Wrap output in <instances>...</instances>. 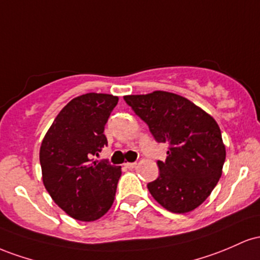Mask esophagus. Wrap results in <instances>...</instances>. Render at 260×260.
Wrapping results in <instances>:
<instances>
[{
    "label": "esophagus",
    "instance_id": "34e87169",
    "mask_svg": "<svg viewBox=\"0 0 260 260\" xmlns=\"http://www.w3.org/2000/svg\"><path fill=\"white\" fill-rule=\"evenodd\" d=\"M124 166H125V167H126V168L133 169V168L136 167V162H126V163H124Z\"/></svg>",
    "mask_w": 260,
    "mask_h": 260
}]
</instances>
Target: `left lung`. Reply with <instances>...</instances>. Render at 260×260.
<instances>
[{
    "label": "left lung",
    "instance_id": "8db88e82",
    "mask_svg": "<svg viewBox=\"0 0 260 260\" xmlns=\"http://www.w3.org/2000/svg\"><path fill=\"white\" fill-rule=\"evenodd\" d=\"M157 142H167L159 176L148 183L154 200L174 214L193 211L216 186L226 158L221 130L211 115L182 95L165 91L125 95Z\"/></svg>",
    "mask_w": 260,
    "mask_h": 260
}]
</instances>
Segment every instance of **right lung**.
Listing matches in <instances>:
<instances>
[{"label":"right lung","mask_w":260,"mask_h":260,"mask_svg":"<svg viewBox=\"0 0 260 260\" xmlns=\"http://www.w3.org/2000/svg\"><path fill=\"white\" fill-rule=\"evenodd\" d=\"M118 101L104 93L74 98L55 118L40 146L45 189L76 220H98L114 201L121 167L91 158L108 145L104 126Z\"/></svg>","instance_id":"1"}]
</instances>
